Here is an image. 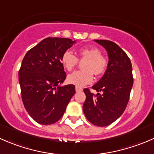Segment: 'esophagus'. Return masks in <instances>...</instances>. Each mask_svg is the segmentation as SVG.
I'll use <instances>...</instances> for the list:
<instances>
[{
    "label": "esophagus",
    "mask_w": 154,
    "mask_h": 154,
    "mask_svg": "<svg viewBox=\"0 0 154 154\" xmlns=\"http://www.w3.org/2000/svg\"><path fill=\"white\" fill-rule=\"evenodd\" d=\"M75 90H76V91H77V92H80V91H83V88H80V87L76 86V88H75Z\"/></svg>",
    "instance_id": "1"
}]
</instances>
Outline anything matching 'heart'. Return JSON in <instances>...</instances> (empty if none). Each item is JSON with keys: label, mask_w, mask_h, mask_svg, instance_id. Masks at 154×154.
I'll return each instance as SVG.
<instances>
[{"label": "heart", "mask_w": 154, "mask_h": 154, "mask_svg": "<svg viewBox=\"0 0 154 154\" xmlns=\"http://www.w3.org/2000/svg\"><path fill=\"white\" fill-rule=\"evenodd\" d=\"M78 59L83 61L82 68L84 70L71 73L67 77L70 84L82 87L92 82L94 75L100 76L104 74L108 66V60L101 51L97 48H82L78 50ZM61 62L67 71H71L78 63L77 57L69 51L63 53Z\"/></svg>", "instance_id": "1"}]
</instances>
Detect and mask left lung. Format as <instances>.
I'll return each instance as SVG.
<instances>
[{"instance_id": "obj_1", "label": "left lung", "mask_w": 154, "mask_h": 154, "mask_svg": "<svg viewBox=\"0 0 154 154\" xmlns=\"http://www.w3.org/2000/svg\"><path fill=\"white\" fill-rule=\"evenodd\" d=\"M94 42L106 50L108 66L101 79L92 86L97 94L88 88L83 90L86 98L83 109L92 125L106 127L117 120L127 107L133 84V69L130 58L117 44L108 40Z\"/></svg>"}]
</instances>
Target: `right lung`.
<instances>
[{
  "label": "right lung",
  "instance_id": "right-lung-1",
  "mask_svg": "<svg viewBox=\"0 0 154 154\" xmlns=\"http://www.w3.org/2000/svg\"><path fill=\"white\" fill-rule=\"evenodd\" d=\"M74 43L70 38L48 37L23 59L18 72L21 98L28 114L40 125L58 122L75 93L74 85L60 86L66 78L62 55Z\"/></svg>",
  "mask_w": 154,
  "mask_h": 154
}]
</instances>
